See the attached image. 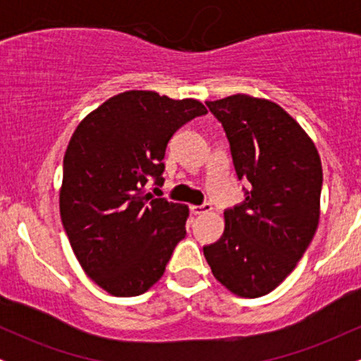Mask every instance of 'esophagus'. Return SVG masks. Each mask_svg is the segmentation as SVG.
Wrapping results in <instances>:
<instances>
[{
    "label": "esophagus",
    "instance_id": "esophagus-1",
    "mask_svg": "<svg viewBox=\"0 0 361 361\" xmlns=\"http://www.w3.org/2000/svg\"><path fill=\"white\" fill-rule=\"evenodd\" d=\"M190 210H192V214H195V215H202V214L210 212V210H212V205H210V204L192 205V207H190Z\"/></svg>",
    "mask_w": 361,
    "mask_h": 361
}]
</instances>
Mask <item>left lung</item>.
Segmentation results:
<instances>
[{"instance_id":"1","label":"left lung","mask_w":361,"mask_h":361,"mask_svg":"<svg viewBox=\"0 0 361 361\" xmlns=\"http://www.w3.org/2000/svg\"><path fill=\"white\" fill-rule=\"evenodd\" d=\"M207 106L226 130L235 175L251 188L241 205L224 212L222 238L204 255L224 287L256 299L287 279L316 234L321 157L276 103L239 93Z\"/></svg>"}]
</instances>
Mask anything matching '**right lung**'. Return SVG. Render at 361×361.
Listing matches in <instances>:
<instances>
[{
	"label": "right lung",
	"instance_id": "1",
	"mask_svg": "<svg viewBox=\"0 0 361 361\" xmlns=\"http://www.w3.org/2000/svg\"><path fill=\"white\" fill-rule=\"evenodd\" d=\"M207 109L156 91H123L81 120L64 154L61 221L81 268L115 297L147 292L185 238L188 207L154 198L173 134Z\"/></svg>",
	"mask_w": 361,
	"mask_h": 361
}]
</instances>
